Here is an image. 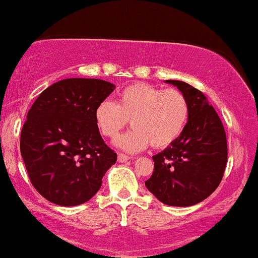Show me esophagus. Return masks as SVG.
<instances>
[{"label":"esophagus","instance_id":"1","mask_svg":"<svg viewBox=\"0 0 258 258\" xmlns=\"http://www.w3.org/2000/svg\"><path fill=\"white\" fill-rule=\"evenodd\" d=\"M130 157L126 156V154L124 153H118V162L119 163H125L126 160H129Z\"/></svg>","mask_w":258,"mask_h":258}]
</instances>
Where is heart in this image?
Segmentation results:
<instances>
[{
    "label": "heart",
    "mask_w": 258,
    "mask_h": 258,
    "mask_svg": "<svg viewBox=\"0 0 258 258\" xmlns=\"http://www.w3.org/2000/svg\"><path fill=\"white\" fill-rule=\"evenodd\" d=\"M95 122L102 135L114 139L126 125L134 128L120 136L117 145L128 152H138L148 145L170 146L182 134L189 116L186 95L178 89H160L151 84H130L120 90L117 102L104 100L95 108Z\"/></svg>",
    "instance_id": "heart-1"
}]
</instances>
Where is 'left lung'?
<instances>
[{"instance_id": "1", "label": "left lung", "mask_w": 258, "mask_h": 258, "mask_svg": "<svg viewBox=\"0 0 258 258\" xmlns=\"http://www.w3.org/2000/svg\"><path fill=\"white\" fill-rule=\"evenodd\" d=\"M186 95L189 116L182 134L152 157L153 174L147 189L170 207H190L219 187L227 164L225 128L201 90L182 81H165Z\"/></svg>"}]
</instances>
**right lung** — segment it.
I'll return each mask as SVG.
<instances>
[{"mask_svg":"<svg viewBox=\"0 0 258 258\" xmlns=\"http://www.w3.org/2000/svg\"><path fill=\"white\" fill-rule=\"evenodd\" d=\"M114 88L96 78H68L43 90L27 112L20 152L30 181L47 201L61 207L83 204L117 162L94 116Z\"/></svg>","mask_w":258,"mask_h":258,"instance_id":"right-lung-1","label":"right lung"}]
</instances>
